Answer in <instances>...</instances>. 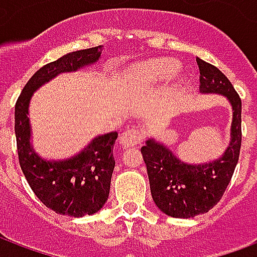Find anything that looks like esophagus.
Listing matches in <instances>:
<instances>
[{"mask_svg": "<svg viewBox=\"0 0 257 257\" xmlns=\"http://www.w3.org/2000/svg\"><path fill=\"white\" fill-rule=\"evenodd\" d=\"M142 140H143V131L139 128H131L123 131L119 142L123 147H134L139 145Z\"/></svg>", "mask_w": 257, "mask_h": 257, "instance_id": "obj_1", "label": "esophagus"}]
</instances>
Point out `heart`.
<instances>
[{"mask_svg":"<svg viewBox=\"0 0 257 257\" xmlns=\"http://www.w3.org/2000/svg\"><path fill=\"white\" fill-rule=\"evenodd\" d=\"M180 64L172 59H158L147 63L139 64L131 73V82L135 86L149 88L157 84H162L172 78L179 71Z\"/></svg>","mask_w":257,"mask_h":257,"instance_id":"1","label":"heart"}]
</instances>
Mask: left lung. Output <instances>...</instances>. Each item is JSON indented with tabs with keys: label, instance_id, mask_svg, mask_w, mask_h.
Here are the masks:
<instances>
[{
	"label": "left lung",
	"instance_id": "obj_1",
	"mask_svg": "<svg viewBox=\"0 0 257 257\" xmlns=\"http://www.w3.org/2000/svg\"><path fill=\"white\" fill-rule=\"evenodd\" d=\"M201 93L226 96L232 107L230 145L212 162L191 165L180 161L168 147L147 139L142 156L147 167L151 195L160 209L172 217L189 219L206 213L223 197L237 167L241 150V99L220 70L197 58Z\"/></svg>",
	"mask_w": 257,
	"mask_h": 257
}]
</instances>
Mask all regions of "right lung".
I'll return each instance as SVG.
<instances>
[{
    "mask_svg": "<svg viewBox=\"0 0 257 257\" xmlns=\"http://www.w3.org/2000/svg\"><path fill=\"white\" fill-rule=\"evenodd\" d=\"M103 47L89 48L64 55L37 71L20 93L15 106V134L22 171L37 198L59 215L82 217L93 215L106 204L111 175L117 132L100 135L77 156L62 161H47L37 154L30 143L29 104L41 85L62 73H71L96 63Z\"/></svg>",
    "mask_w": 257,
    "mask_h": 257,
    "instance_id": "obj_1",
    "label": "right lung"
}]
</instances>
